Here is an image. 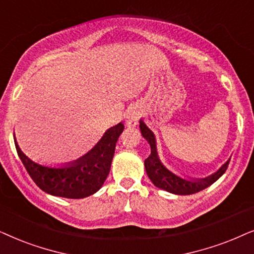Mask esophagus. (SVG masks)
<instances>
[{
  "label": "esophagus",
  "instance_id": "esophagus-1",
  "mask_svg": "<svg viewBox=\"0 0 254 254\" xmlns=\"http://www.w3.org/2000/svg\"><path fill=\"white\" fill-rule=\"evenodd\" d=\"M139 120V110L137 108H130L125 115V122L127 127H136Z\"/></svg>",
  "mask_w": 254,
  "mask_h": 254
}]
</instances>
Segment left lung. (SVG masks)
Instances as JSON below:
<instances>
[{"instance_id":"1","label":"left lung","mask_w":254,"mask_h":254,"mask_svg":"<svg viewBox=\"0 0 254 254\" xmlns=\"http://www.w3.org/2000/svg\"><path fill=\"white\" fill-rule=\"evenodd\" d=\"M139 129L141 136L147 140L151 147V154L148 155L147 159H145L144 165L148 178L155 187L164 189V190L175 195H191L211 186L225 173L226 168H228L230 159L219 167V170L207 178L194 179L179 175L162 164L158 154L155 134L151 129H148V127L143 120L139 121Z\"/></svg>"}]
</instances>
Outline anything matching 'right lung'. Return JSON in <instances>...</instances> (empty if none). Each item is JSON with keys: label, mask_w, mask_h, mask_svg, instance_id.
Listing matches in <instances>:
<instances>
[{"label": "right lung", "mask_w": 254, "mask_h": 254, "mask_svg": "<svg viewBox=\"0 0 254 254\" xmlns=\"http://www.w3.org/2000/svg\"><path fill=\"white\" fill-rule=\"evenodd\" d=\"M124 125L118 123L108 129L92 150L76 160L59 166L33 161L23 153L13 139L18 157L35 184L47 194L66 198H83L99 191L110 172L115 147Z\"/></svg>", "instance_id": "1"}]
</instances>
